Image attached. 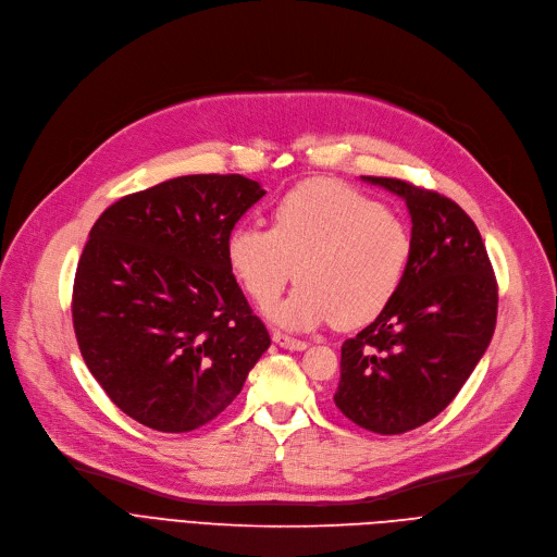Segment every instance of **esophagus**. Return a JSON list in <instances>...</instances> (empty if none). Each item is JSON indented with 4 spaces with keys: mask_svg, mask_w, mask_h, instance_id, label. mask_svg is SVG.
Wrapping results in <instances>:
<instances>
[{
    "mask_svg": "<svg viewBox=\"0 0 557 557\" xmlns=\"http://www.w3.org/2000/svg\"><path fill=\"white\" fill-rule=\"evenodd\" d=\"M272 339L281 346V348H287V350H304L308 344L304 339H294L289 335H283V333H274Z\"/></svg>",
    "mask_w": 557,
    "mask_h": 557,
    "instance_id": "1",
    "label": "esophagus"
}]
</instances>
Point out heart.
Segmentation results:
<instances>
[{"instance_id": "b5f03b06", "label": "heart", "mask_w": 557, "mask_h": 557, "mask_svg": "<svg viewBox=\"0 0 557 557\" xmlns=\"http://www.w3.org/2000/svg\"><path fill=\"white\" fill-rule=\"evenodd\" d=\"M413 251L403 215L333 182H306L272 209V228L236 224L226 238L234 276L258 306L278 296L293 268L302 283L268 317L287 331L337 321L357 329L394 301Z\"/></svg>"}]
</instances>
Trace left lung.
Here are the masks:
<instances>
[{"label": "left lung", "mask_w": 557, "mask_h": 557, "mask_svg": "<svg viewBox=\"0 0 557 557\" xmlns=\"http://www.w3.org/2000/svg\"><path fill=\"white\" fill-rule=\"evenodd\" d=\"M400 195L413 251L398 294L342 344L335 405L359 428L405 434L459 394L497 323V281L470 215L445 195L394 177H362Z\"/></svg>", "instance_id": "left-lung-1"}]
</instances>
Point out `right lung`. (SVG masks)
<instances>
[{
    "mask_svg": "<svg viewBox=\"0 0 557 557\" xmlns=\"http://www.w3.org/2000/svg\"><path fill=\"white\" fill-rule=\"evenodd\" d=\"M263 195L243 175H184L125 195L91 226L74 278L78 348L150 430L213 420L272 344L226 260L228 234Z\"/></svg>",
    "mask_w": 557,
    "mask_h": 557,
    "instance_id": "obj_1",
    "label": "right lung"
}]
</instances>
